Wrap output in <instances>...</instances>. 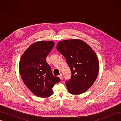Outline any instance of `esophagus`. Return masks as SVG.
<instances>
[{
    "instance_id": "34e87169",
    "label": "esophagus",
    "mask_w": 121,
    "mask_h": 121,
    "mask_svg": "<svg viewBox=\"0 0 121 121\" xmlns=\"http://www.w3.org/2000/svg\"><path fill=\"white\" fill-rule=\"evenodd\" d=\"M58 77H59L60 78V79L61 80H62V79H63V74H60V75L58 76Z\"/></svg>"
}]
</instances>
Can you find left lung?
<instances>
[{
  "mask_svg": "<svg viewBox=\"0 0 121 121\" xmlns=\"http://www.w3.org/2000/svg\"><path fill=\"white\" fill-rule=\"evenodd\" d=\"M57 50L65 57L72 76L66 81L69 92L74 95L85 92L97 78L99 65L92 48L80 39L65 40L58 43Z\"/></svg>",
  "mask_w": 121,
  "mask_h": 121,
  "instance_id": "8db88e82",
  "label": "left lung"
}]
</instances>
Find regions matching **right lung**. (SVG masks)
<instances>
[{"mask_svg":"<svg viewBox=\"0 0 121 121\" xmlns=\"http://www.w3.org/2000/svg\"><path fill=\"white\" fill-rule=\"evenodd\" d=\"M54 46L52 41L35 42L26 50L20 60L19 71L24 84L38 97L52 95L53 87L60 80L53 75L46 60Z\"/></svg>","mask_w":121,"mask_h":121,"instance_id":"right-lung-1","label":"right lung"}]
</instances>
